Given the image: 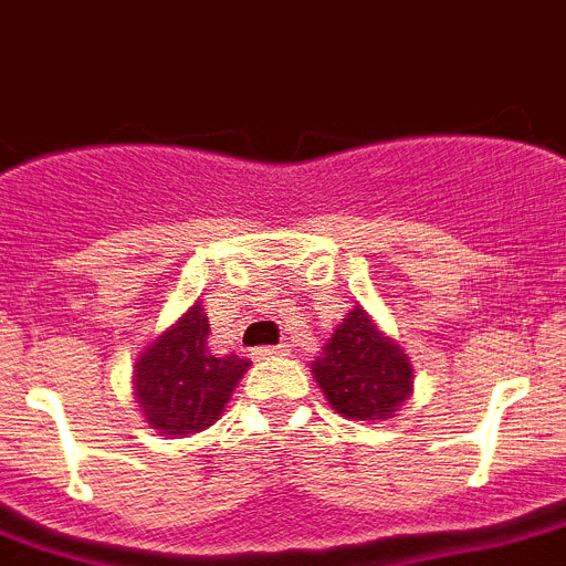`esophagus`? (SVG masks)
Segmentation results:
<instances>
[{"label": "esophagus", "mask_w": 566, "mask_h": 566, "mask_svg": "<svg viewBox=\"0 0 566 566\" xmlns=\"http://www.w3.org/2000/svg\"><path fill=\"white\" fill-rule=\"evenodd\" d=\"M289 355L286 346H263V349H254V360H272V357Z\"/></svg>", "instance_id": "obj_1"}]
</instances>
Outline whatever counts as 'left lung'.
<instances>
[{
    "label": "left lung",
    "mask_w": 566,
    "mask_h": 566,
    "mask_svg": "<svg viewBox=\"0 0 566 566\" xmlns=\"http://www.w3.org/2000/svg\"><path fill=\"white\" fill-rule=\"evenodd\" d=\"M317 386L349 421H386L412 395V364L392 337L355 306L312 364Z\"/></svg>",
    "instance_id": "8db88e82"
}]
</instances>
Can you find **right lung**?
<instances>
[{
    "label": "right lung",
    "instance_id": "right-lung-1",
    "mask_svg": "<svg viewBox=\"0 0 566 566\" xmlns=\"http://www.w3.org/2000/svg\"><path fill=\"white\" fill-rule=\"evenodd\" d=\"M249 366L251 360L211 349L209 317L197 301L137 357L134 395L151 429L186 438L209 429L223 415Z\"/></svg>",
    "mask_w": 566,
    "mask_h": 566
}]
</instances>
